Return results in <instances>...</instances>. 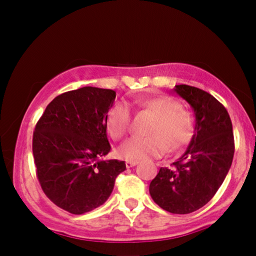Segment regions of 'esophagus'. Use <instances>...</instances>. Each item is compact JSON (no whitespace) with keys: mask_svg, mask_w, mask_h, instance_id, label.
<instances>
[{"mask_svg":"<svg viewBox=\"0 0 256 256\" xmlns=\"http://www.w3.org/2000/svg\"><path fill=\"white\" fill-rule=\"evenodd\" d=\"M137 164H138V161H134V160H128V161H126V167H128V168H130V167L136 166Z\"/></svg>","mask_w":256,"mask_h":256,"instance_id":"34e87169","label":"esophagus"}]
</instances>
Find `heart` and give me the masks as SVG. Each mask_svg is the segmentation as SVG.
I'll list each match as a JSON object with an SVG mask.
<instances>
[{
  "mask_svg": "<svg viewBox=\"0 0 256 256\" xmlns=\"http://www.w3.org/2000/svg\"><path fill=\"white\" fill-rule=\"evenodd\" d=\"M140 107L155 118L149 126L146 137H132L119 148V155L126 160H142L182 150L195 134V118L182 108L180 102L168 96L152 98L140 102ZM112 138L119 140L130 131L131 114L125 104L118 102L108 110L106 119Z\"/></svg>",
  "mask_w": 256,
  "mask_h": 256,
  "instance_id": "heart-1",
  "label": "heart"
}]
</instances>
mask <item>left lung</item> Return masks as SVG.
Instances as JSON below:
<instances>
[{"mask_svg": "<svg viewBox=\"0 0 256 256\" xmlns=\"http://www.w3.org/2000/svg\"><path fill=\"white\" fill-rule=\"evenodd\" d=\"M173 91L192 106L195 134L172 168L161 167L149 192L162 210L188 214L208 204L224 182L234 158V132L228 110L210 94L185 84Z\"/></svg>", "mask_w": 256, "mask_h": 256, "instance_id": "left-lung-1", "label": "left lung"}]
</instances>
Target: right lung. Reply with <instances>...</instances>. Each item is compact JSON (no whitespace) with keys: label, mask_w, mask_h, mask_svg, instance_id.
Instances as JSON below:
<instances>
[{"label":"right lung","mask_w":256,"mask_h":256,"mask_svg":"<svg viewBox=\"0 0 256 256\" xmlns=\"http://www.w3.org/2000/svg\"><path fill=\"white\" fill-rule=\"evenodd\" d=\"M116 91L84 86L67 91L46 106L32 140L42 190L72 214L100 207L113 192L124 161L102 158L110 152L107 113Z\"/></svg>","instance_id":"obj_1"}]
</instances>
